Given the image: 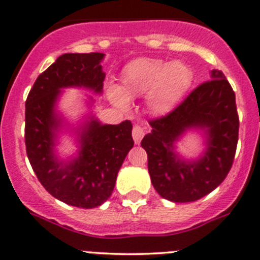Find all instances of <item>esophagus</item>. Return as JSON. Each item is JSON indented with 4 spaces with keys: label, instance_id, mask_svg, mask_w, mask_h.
<instances>
[{
    "label": "esophagus",
    "instance_id": "obj_1",
    "mask_svg": "<svg viewBox=\"0 0 260 260\" xmlns=\"http://www.w3.org/2000/svg\"><path fill=\"white\" fill-rule=\"evenodd\" d=\"M145 135V130L142 129L141 126H139V125H135L133 129V139L134 141H135L136 145H139L142 140V138H144Z\"/></svg>",
    "mask_w": 260,
    "mask_h": 260
}]
</instances>
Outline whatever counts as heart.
Wrapping results in <instances>:
<instances>
[{"mask_svg":"<svg viewBox=\"0 0 260 260\" xmlns=\"http://www.w3.org/2000/svg\"><path fill=\"white\" fill-rule=\"evenodd\" d=\"M192 83V71L182 60L166 63L156 58H138L125 66L120 86L107 89L108 99L120 110L129 109V100L147 94V107L156 115L170 113Z\"/></svg>","mask_w":260,"mask_h":260,"instance_id":"b5f03b06","label":"heart"}]
</instances>
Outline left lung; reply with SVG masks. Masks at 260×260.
Wrapping results in <instances>:
<instances>
[{
    "label": "left lung",
    "instance_id": "8db88e82",
    "mask_svg": "<svg viewBox=\"0 0 260 260\" xmlns=\"http://www.w3.org/2000/svg\"><path fill=\"white\" fill-rule=\"evenodd\" d=\"M151 133L141 146L147 152L149 174L156 192L176 203L193 202L211 193L230 172L238 142L236 94L224 74L211 72L172 113L150 121ZM188 132L203 138L197 158H183L177 144Z\"/></svg>",
    "mask_w": 260,
    "mask_h": 260
}]
</instances>
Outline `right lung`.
Listing matches in <instances>:
<instances>
[{
    "mask_svg": "<svg viewBox=\"0 0 260 260\" xmlns=\"http://www.w3.org/2000/svg\"><path fill=\"white\" fill-rule=\"evenodd\" d=\"M104 53H66L44 71L26 100L24 140L28 160L44 188L67 205L79 208L102 206L113 193L118 172L133 149V125L102 124L94 115L91 95H85L88 113L72 121L59 110L68 88L103 93ZM74 138L77 151L62 158L61 136Z\"/></svg>",
    "mask_w": 260,
    "mask_h": 260,
    "instance_id": "right-lung-1",
    "label": "right lung"
}]
</instances>
